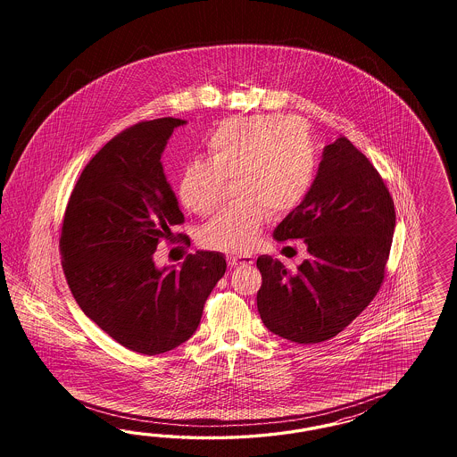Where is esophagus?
Instances as JSON below:
<instances>
[{
    "mask_svg": "<svg viewBox=\"0 0 457 457\" xmlns=\"http://www.w3.org/2000/svg\"><path fill=\"white\" fill-rule=\"evenodd\" d=\"M254 258L249 256V254H233V256H228V264L229 266H248L253 264Z\"/></svg>",
    "mask_w": 457,
    "mask_h": 457,
    "instance_id": "34e87169",
    "label": "esophagus"
}]
</instances>
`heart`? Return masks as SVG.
I'll use <instances>...</instances> for the list:
<instances>
[{"instance_id": "b5f03b06", "label": "heart", "mask_w": 457, "mask_h": 457, "mask_svg": "<svg viewBox=\"0 0 457 457\" xmlns=\"http://www.w3.org/2000/svg\"><path fill=\"white\" fill-rule=\"evenodd\" d=\"M208 161L184 169L179 194L184 206L199 216L214 212L226 180L235 178L237 197L203 231L206 248L243 253L260 237L268 209L285 214L296 208L315 176V153L303 124L290 117L254 115L231 120L204 142Z\"/></svg>"}]
</instances>
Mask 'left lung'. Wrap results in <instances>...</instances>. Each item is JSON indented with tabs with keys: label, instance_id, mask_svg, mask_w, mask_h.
Segmentation results:
<instances>
[{
	"label": "left lung",
	"instance_id": "left-lung-1",
	"mask_svg": "<svg viewBox=\"0 0 457 457\" xmlns=\"http://www.w3.org/2000/svg\"><path fill=\"white\" fill-rule=\"evenodd\" d=\"M394 228V201L372 162L348 138L325 145L310 191L273 233L303 239L310 256L296 273L266 254L256 262L264 327L304 345L342 332L380 290Z\"/></svg>",
	"mask_w": 457,
	"mask_h": 457
}]
</instances>
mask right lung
Masks as SVG:
<instances>
[{
  "label": "right lung",
  "mask_w": 457,
  "mask_h": 457,
  "mask_svg": "<svg viewBox=\"0 0 457 457\" xmlns=\"http://www.w3.org/2000/svg\"><path fill=\"white\" fill-rule=\"evenodd\" d=\"M184 124L172 117L145 120L109 140L77 180L60 236L63 273L83 313L144 355L193 337L226 271L216 251L187 254L179 270L154 264L159 241L184 222L161 162L167 140Z\"/></svg>",
  "instance_id": "add662e5"
}]
</instances>
